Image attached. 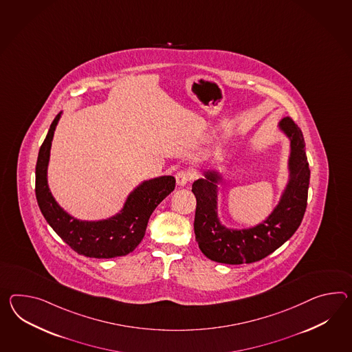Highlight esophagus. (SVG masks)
<instances>
[{
  "label": "esophagus",
  "mask_w": 352,
  "mask_h": 352,
  "mask_svg": "<svg viewBox=\"0 0 352 352\" xmlns=\"http://www.w3.org/2000/svg\"><path fill=\"white\" fill-rule=\"evenodd\" d=\"M193 172L192 170H179V172L175 174V179H177V183L179 184V186H186V184H188L190 180L193 179Z\"/></svg>",
  "instance_id": "esophagus-1"
}]
</instances>
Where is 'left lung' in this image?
<instances>
[{"instance_id": "8db88e82", "label": "left lung", "mask_w": 352, "mask_h": 352, "mask_svg": "<svg viewBox=\"0 0 352 352\" xmlns=\"http://www.w3.org/2000/svg\"><path fill=\"white\" fill-rule=\"evenodd\" d=\"M281 129L292 138V179L278 206L263 223L247 230H228L216 214V177L206 173V179L192 186L197 199L195 235L198 248L211 261L225 265L258 262L280 248L300 226L308 204L310 169L302 132L292 118L281 122Z\"/></svg>"}]
</instances>
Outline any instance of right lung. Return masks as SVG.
Returning <instances> with one entry per match:
<instances>
[{
    "mask_svg": "<svg viewBox=\"0 0 352 352\" xmlns=\"http://www.w3.org/2000/svg\"><path fill=\"white\" fill-rule=\"evenodd\" d=\"M60 117V113L52 122L48 135L39 148L35 166V196L38 206L52 229L78 254L90 258L126 256L141 243L150 216L164 198L175 188V178L169 175L147 180L129 196L123 211L109 220L84 223L72 219L57 205L47 184L52 138Z\"/></svg>",
    "mask_w": 352,
    "mask_h": 352,
    "instance_id": "obj_1",
    "label": "right lung"
}]
</instances>
